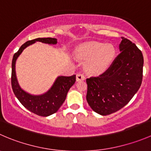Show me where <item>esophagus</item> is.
Masks as SVG:
<instances>
[{
	"label": "esophagus",
	"mask_w": 151,
	"mask_h": 151,
	"mask_svg": "<svg viewBox=\"0 0 151 151\" xmlns=\"http://www.w3.org/2000/svg\"><path fill=\"white\" fill-rule=\"evenodd\" d=\"M85 76L82 73H78L77 74V81H80V80H85Z\"/></svg>",
	"instance_id": "1"
}]
</instances>
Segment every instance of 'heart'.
<instances>
[{
	"instance_id": "obj_1",
	"label": "heart",
	"mask_w": 151,
	"mask_h": 151,
	"mask_svg": "<svg viewBox=\"0 0 151 151\" xmlns=\"http://www.w3.org/2000/svg\"><path fill=\"white\" fill-rule=\"evenodd\" d=\"M75 56L86 60L85 68L93 74H100L110 66L115 55V49L110 44L87 42L75 49Z\"/></svg>"
}]
</instances>
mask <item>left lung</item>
Returning a JSON list of instances; mask_svg holds the SVG:
<instances>
[{
    "instance_id": "left-lung-1",
    "label": "left lung",
    "mask_w": 151,
    "mask_h": 151,
    "mask_svg": "<svg viewBox=\"0 0 151 151\" xmlns=\"http://www.w3.org/2000/svg\"><path fill=\"white\" fill-rule=\"evenodd\" d=\"M121 39V52L109 68L100 75L86 80L87 101L94 112L101 115H110L126 106L142 81V53L130 40Z\"/></svg>"
}]
</instances>
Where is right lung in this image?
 Wrapping results in <instances>:
<instances>
[{
    "label": "right lung",
    "instance_id": "1",
    "mask_svg": "<svg viewBox=\"0 0 151 151\" xmlns=\"http://www.w3.org/2000/svg\"><path fill=\"white\" fill-rule=\"evenodd\" d=\"M36 42L55 45L57 44V39L55 38H38L33 40L28 41L23 44L13 56L11 82H12V87L14 93L21 104L33 113L40 116L47 117L57 112L64 102L68 90L75 83L76 75L74 74L70 77H63V76L58 77L50 90H49L46 93L43 95H30L21 89L17 83L16 74H15L16 60L18 56L23 51L24 49Z\"/></svg>",
    "mask_w": 151,
    "mask_h": 151
}]
</instances>
